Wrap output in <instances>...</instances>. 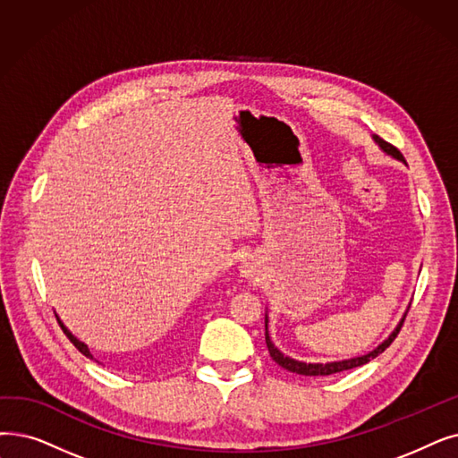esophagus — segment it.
<instances>
[{
	"mask_svg": "<svg viewBox=\"0 0 458 458\" xmlns=\"http://www.w3.org/2000/svg\"><path fill=\"white\" fill-rule=\"evenodd\" d=\"M243 275H245V276H252V275H254V269H252L250 266H245V267H243Z\"/></svg>",
	"mask_w": 458,
	"mask_h": 458,
	"instance_id": "esophagus-1",
	"label": "esophagus"
}]
</instances>
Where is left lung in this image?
I'll return each mask as SVG.
<instances>
[{"label": "left lung", "instance_id": "left-lung-1", "mask_svg": "<svg viewBox=\"0 0 458 458\" xmlns=\"http://www.w3.org/2000/svg\"><path fill=\"white\" fill-rule=\"evenodd\" d=\"M372 140H374L377 146H380V149H382L384 153L391 155L393 158H396V161H401V163H404V165H406L403 153H401L399 149H396V148H393L391 144H387L386 140H382L380 136L372 134ZM406 314H408V310L404 312L403 320H401L399 324H396V327L391 331V335L387 336V339H386L382 344H377L374 350L367 352L365 355L350 357V360H343V361H329V363H305V361H297V360H293V357H290V355H284L281 350H278V348L273 344V341H271L269 329H267V324H269V318H267V314H266V344H267V350H269L271 360H273L276 365H281L283 369H286V370H290V372L303 374V376H329V374L343 372V370H348V369H353V367H361V365L369 363L370 360H374V357L380 355V353H382V352H384V350H386V348L394 341V336L399 335V331H401V327H403V324H404V318H406Z\"/></svg>", "mask_w": 458, "mask_h": 458}]
</instances>
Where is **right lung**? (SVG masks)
Wrapping results in <instances>:
<instances>
[{"mask_svg": "<svg viewBox=\"0 0 458 458\" xmlns=\"http://www.w3.org/2000/svg\"><path fill=\"white\" fill-rule=\"evenodd\" d=\"M55 318H57V322H59V326H62L64 333H65V335L69 336V341H71V343H72V344L76 346V350H78V352H81V353H84L86 357H89V360H93V355H91V352H89L88 344H84L82 341H78V339H76V336H74V335H72V333H71V331H69V329H67V327L64 326V322H62V320H59V316H55Z\"/></svg>", "mask_w": 458, "mask_h": 458, "instance_id": "add662e5", "label": "right lung"}]
</instances>
